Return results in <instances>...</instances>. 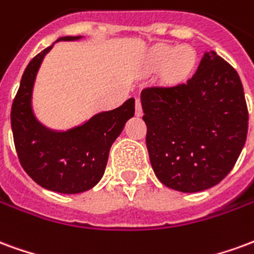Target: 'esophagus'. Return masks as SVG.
Instances as JSON below:
<instances>
[{
  "label": "esophagus",
  "instance_id": "obj_1",
  "mask_svg": "<svg viewBox=\"0 0 254 254\" xmlns=\"http://www.w3.org/2000/svg\"><path fill=\"white\" fill-rule=\"evenodd\" d=\"M134 113H136V116L137 117H140L141 116V114H143V107H141V100L138 99H136V111H134Z\"/></svg>",
  "mask_w": 254,
  "mask_h": 254
}]
</instances>
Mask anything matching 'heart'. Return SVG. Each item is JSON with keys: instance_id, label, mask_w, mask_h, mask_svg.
I'll list each match as a JSON object with an SVG mask.
<instances>
[{"instance_id": "obj_1", "label": "heart", "mask_w": 254, "mask_h": 254, "mask_svg": "<svg viewBox=\"0 0 254 254\" xmlns=\"http://www.w3.org/2000/svg\"><path fill=\"white\" fill-rule=\"evenodd\" d=\"M196 63L194 52L189 47H177L163 45L155 47L149 54V65L154 69L163 67L167 78L178 80L191 72Z\"/></svg>"}]
</instances>
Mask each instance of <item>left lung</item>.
<instances>
[{
    "instance_id": "left-lung-1",
    "label": "left lung",
    "mask_w": 254,
    "mask_h": 254,
    "mask_svg": "<svg viewBox=\"0 0 254 254\" xmlns=\"http://www.w3.org/2000/svg\"><path fill=\"white\" fill-rule=\"evenodd\" d=\"M145 143L155 174L166 187L191 193L229 174L248 134V106L234 67L205 53L184 83L141 91Z\"/></svg>"
}]
</instances>
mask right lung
<instances>
[{
	"mask_svg": "<svg viewBox=\"0 0 254 254\" xmlns=\"http://www.w3.org/2000/svg\"><path fill=\"white\" fill-rule=\"evenodd\" d=\"M77 38L64 36L58 41ZM53 46L36 54L25 67L12 103L10 125L14 148L25 173L45 189L74 194L94 188L103 177L110 147L134 114V99L99 113L67 132H52L42 127L31 110V92L42 60Z\"/></svg>",
	"mask_w": 254,
	"mask_h": 254,
	"instance_id": "1",
	"label": "right lung"
}]
</instances>
